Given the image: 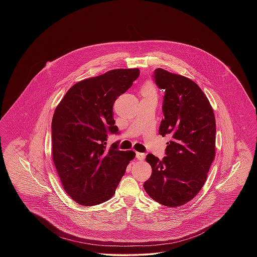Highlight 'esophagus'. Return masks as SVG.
Masks as SVG:
<instances>
[{
  "label": "esophagus",
  "instance_id": "esophagus-1",
  "mask_svg": "<svg viewBox=\"0 0 257 257\" xmlns=\"http://www.w3.org/2000/svg\"><path fill=\"white\" fill-rule=\"evenodd\" d=\"M137 158H138V160L143 161L146 158V154L145 153H141V152H137Z\"/></svg>",
  "mask_w": 257,
  "mask_h": 257
}]
</instances>
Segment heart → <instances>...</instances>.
Returning a JSON list of instances; mask_svg holds the SVG:
<instances>
[{
    "label": "heart",
    "mask_w": 257,
    "mask_h": 257,
    "mask_svg": "<svg viewBox=\"0 0 257 257\" xmlns=\"http://www.w3.org/2000/svg\"><path fill=\"white\" fill-rule=\"evenodd\" d=\"M142 92L144 95H156V89H155L154 85L151 83H148L147 85H145Z\"/></svg>",
    "instance_id": "heart-1"
}]
</instances>
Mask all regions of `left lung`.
<instances>
[{"label":"left lung","instance_id":"obj_1","mask_svg":"<svg viewBox=\"0 0 257 257\" xmlns=\"http://www.w3.org/2000/svg\"><path fill=\"white\" fill-rule=\"evenodd\" d=\"M154 79L165 90L159 135L171 141L162 160L147 154L152 173L144 187L157 203L180 207L207 180L216 156V118L207 96L191 79L162 68L154 70Z\"/></svg>","mask_w":257,"mask_h":257}]
</instances>
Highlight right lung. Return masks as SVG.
<instances>
[{
	"label": "right lung",
	"instance_id": "1",
	"mask_svg": "<svg viewBox=\"0 0 257 257\" xmlns=\"http://www.w3.org/2000/svg\"><path fill=\"white\" fill-rule=\"evenodd\" d=\"M139 68L112 69L74 84L54 110L52 159L64 191L83 206L102 204L114 195L133 150L107 147L117 134L112 106L140 76Z\"/></svg>",
	"mask_w": 257,
	"mask_h": 257
}]
</instances>
